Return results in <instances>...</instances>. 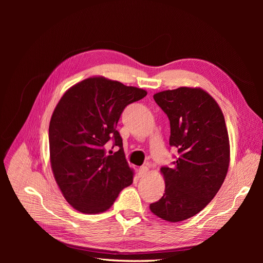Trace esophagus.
Listing matches in <instances>:
<instances>
[{
  "label": "esophagus",
  "instance_id": "1",
  "mask_svg": "<svg viewBox=\"0 0 263 263\" xmlns=\"http://www.w3.org/2000/svg\"><path fill=\"white\" fill-rule=\"evenodd\" d=\"M148 172H149V167L147 166V165H143V166H141L139 170V175L141 177H144L148 174Z\"/></svg>",
  "mask_w": 263,
  "mask_h": 263
}]
</instances>
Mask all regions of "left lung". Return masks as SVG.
Masks as SVG:
<instances>
[{
    "mask_svg": "<svg viewBox=\"0 0 263 263\" xmlns=\"http://www.w3.org/2000/svg\"><path fill=\"white\" fill-rule=\"evenodd\" d=\"M171 122L170 145L178 148L173 167H161L165 193L149 208L177 223L200 212L222 186L230 162L226 122L217 102L199 87L154 95Z\"/></svg>",
    "mask_w": 263,
    "mask_h": 263,
    "instance_id": "8db88e82",
    "label": "left lung"
}]
</instances>
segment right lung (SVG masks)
<instances>
[{
  "label": "right lung",
  "mask_w": 263,
  "mask_h": 263,
  "mask_svg": "<svg viewBox=\"0 0 263 263\" xmlns=\"http://www.w3.org/2000/svg\"><path fill=\"white\" fill-rule=\"evenodd\" d=\"M147 91L104 77H91L69 88L59 101L49 126L51 168L65 199L82 213L97 214L114 203L133 182V170L116 130L128 104ZM112 139L120 149H105Z\"/></svg>",
  "instance_id": "add662e5"
}]
</instances>
